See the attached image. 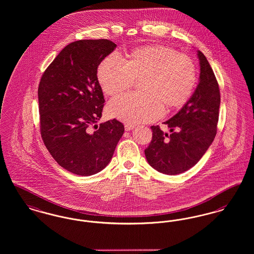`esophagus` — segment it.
I'll return each mask as SVG.
<instances>
[{
  "instance_id": "esophagus-1",
  "label": "esophagus",
  "mask_w": 254,
  "mask_h": 254,
  "mask_svg": "<svg viewBox=\"0 0 254 254\" xmlns=\"http://www.w3.org/2000/svg\"><path fill=\"white\" fill-rule=\"evenodd\" d=\"M124 128H125V131H131L134 128V125L133 124H130V123H127L124 125Z\"/></svg>"
}]
</instances>
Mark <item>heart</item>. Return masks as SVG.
Wrapping results in <instances>:
<instances>
[{
    "label": "heart",
    "instance_id": "obj_1",
    "mask_svg": "<svg viewBox=\"0 0 254 254\" xmlns=\"http://www.w3.org/2000/svg\"><path fill=\"white\" fill-rule=\"evenodd\" d=\"M102 91L116 95L140 79V94H122L108 105L112 118L128 123L160 119L164 106L179 108L194 91L197 71L190 57L165 46H147L133 51L126 60L112 54L100 63L97 71Z\"/></svg>",
    "mask_w": 254,
    "mask_h": 254
}]
</instances>
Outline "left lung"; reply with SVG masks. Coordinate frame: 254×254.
I'll list each match as a JSON object with an SVG mask.
<instances>
[{
    "instance_id": "1",
    "label": "left lung",
    "mask_w": 254,
    "mask_h": 254,
    "mask_svg": "<svg viewBox=\"0 0 254 254\" xmlns=\"http://www.w3.org/2000/svg\"><path fill=\"white\" fill-rule=\"evenodd\" d=\"M199 84L189 100L164 122L171 134L152 126V140L144 151L148 163L166 175L184 173L193 167L211 145L217 132L220 90L206 57L198 51ZM174 129L176 130L173 132Z\"/></svg>"
}]
</instances>
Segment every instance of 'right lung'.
<instances>
[{
    "mask_svg": "<svg viewBox=\"0 0 254 254\" xmlns=\"http://www.w3.org/2000/svg\"><path fill=\"white\" fill-rule=\"evenodd\" d=\"M116 47L107 39L72 42L41 77L43 141L57 163L75 175L92 176L103 170L124 133L117 120L96 125L105 102L97 67Z\"/></svg>",
    "mask_w": 254,
    "mask_h": 254,
    "instance_id": "add662e5",
    "label": "right lung"
}]
</instances>
